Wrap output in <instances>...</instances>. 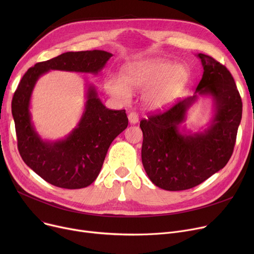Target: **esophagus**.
Instances as JSON below:
<instances>
[{
	"label": "esophagus",
	"instance_id": "1",
	"mask_svg": "<svg viewBox=\"0 0 254 254\" xmlns=\"http://www.w3.org/2000/svg\"><path fill=\"white\" fill-rule=\"evenodd\" d=\"M128 122L131 124V125H136L138 122H139V116L136 112H130L128 115Z\"/></svg>",
	"mask_w": 254,
	"mask_h": 254
}]
</instances>
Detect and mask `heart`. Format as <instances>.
<instances>
[{
  "mask_svg": "<svg viewBox=\"0 0 254 254\" xmlns=\"http://www.w3.org/2000/svg\"><path fill=\"white\" fill-rule=\"evenodd\" d=\"M190 79L191 73L186 65L166 59H148L127 65L123 79L107 78L105 89L119 101H127L130 90H145L143 105L151 111H162L181 97Z\"/></svg>",
  "mask_w": 254,
  "mask_h": 254,
  "instance_id": "b5f03b06",
  "label": "heart"
}]
</instances>
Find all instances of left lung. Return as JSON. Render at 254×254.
I'll list each match as a JSON object with an SVG mask.
<instances>
[{
    "mask_svg": "<svg viewBox=\"0 0 254 254\" xmlns=\"http://www.w3.org/2000/svg\"><path fill=\"white\" fill-rule=\"evenodd\" d=\"M196 57L204 72L194 95L140 123L143 167L151 182L166 190L192 189L221 170L233 154L241 123L242 100L230 71L209 56L198 53ZM197 95L212 98L211 123L202 132L180 131Z\"/></svg>",
    "mask_w": 254,
    "mask_h": 254,
    "instance_id": "left-lung-1",
    "label": "left lung"
}]
</instances>
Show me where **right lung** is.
Here are the masks:
<instances>
[{
  "label": "right lung",
  "mask_w": 254,
  "mask_h": 254,
  "mask_svg": "<svg viewBox=\"0 0 254 254\" xmlns=\"http://www.w3.org/2000/svg\"><path fill=\"white\" fill-rule=\"evenodd\" d=\"M112 53L104 50L69 51L38 63L21 78L12 99L17 146L23 162L48 183L77 190L90 185L100 174L112 141L128 124L126 110L106 108L96 87L86 85L85 107L77 127L64 139L43 140L30 111L38 79L50 70L99 74Z\"/></svg>",
  "instance_id": "1"
}]
</instances>
